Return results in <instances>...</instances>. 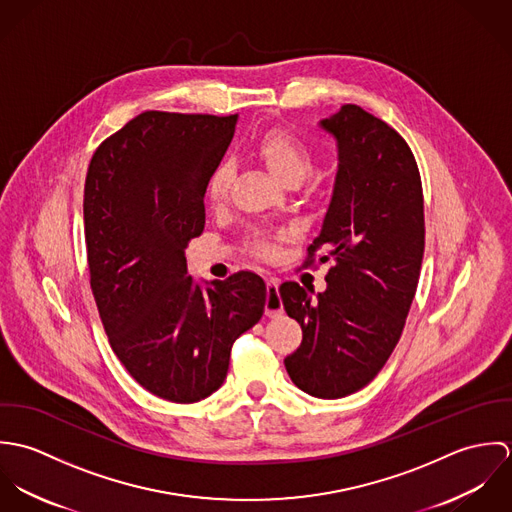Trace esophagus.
<instances>
[{
  "instance_id": "obj_1",
  "label": "esophagus",
  "mask_w": 512,
  "mask_h": 512,
  "mask_svg": "<svg viewBox=\"0 0 512 512\" xmlns=\"http://www.w3.org/2000/svg\"><path fill=\"white\" fill-rule=\"evenodd\" d=\"M266 288H268V297H266V315L276 317L284 311L282 305V297L278 293V280L276 278H268L266 280Z\"/></svg>"
}]
</instances>
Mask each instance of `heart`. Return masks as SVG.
Here are the masks:
<instances>
[{
    "label": "heart",
    "instance_id": "heart-1",
    "mask_svg": "<svg viewBox=\"0 0 512 512\" xmlns=\"http://www.w3.org/2000/svg\"><path fill=\"white\" fill-rule=\"evenodd\" d=\"M254 151L266 163L270 173L284 185L303 181L313 165L309 149L299 138H295L286 130H270L262 134L254 142ZM230 183H232V167L228 161H219L207 179L209 203L220 205L228 195ZM256 250L260 256H266V258L276 254V246L268 240H260L256 244Z\"/></svg>",
    "mask_w": 512,
    "mask_h": 512
}]
</instances>
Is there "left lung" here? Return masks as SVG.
<instances>
[{
    "mask_svg": "<svg viewBox=\"0 0 512 512\" xmlns=\"http://www.w3.org/2000/svg\"><path fill=\"white\" fill-rule=\"evenodd\" d=\"M319 126L337 140L339 169L307 262L325 250L327 290L284 282L286 313L303 331L284 365L297 388L343 398L380 372L400 341L424 258V193L404 138L357 104Z\"/></svg>",
    "mask_w": 512,
    "mask_h": 512,
    "instance_id": "left-lung-1",
    "label": "left lung"
}]
</instances>
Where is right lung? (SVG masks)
<instances>
[{
	"mask_svg": "<svg viewBox=\"0 0 512 512\" xmlns=\"http://www.w3.org/2000/svg\"><path fill=\"white\" fill-rule=\"evenodd\" d=\"M238 116L149 110L94 151L84 183L90 288L110 347L151 394L191 404L226 378L232 343L254 327L268 288L254 272L187 274L203 234L207 179Z\"/></svg>",
	"mask_w": 512,
	"mask_h": 512,
	"instance_id": "add662e5",
	"label": "right lung"
}]
</instances>
